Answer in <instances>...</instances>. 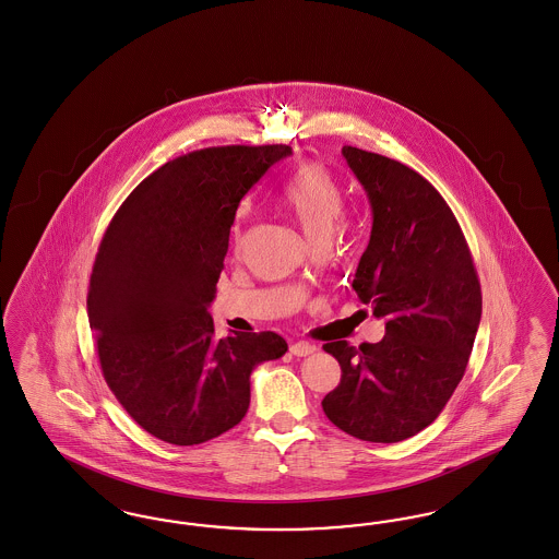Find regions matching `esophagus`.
<instances>
[{
  "label": "esophagus",
  "mask_w": 559,
  "mask_h": 559,
  "mask_svg": "<svg viewBox=\"0 0 559 559\" xmlns=\"http://www.w3.org/2000/svg\"><path fill=\"white\" fill-rule=\"evenodd\" d=\"M290 353L294 357H309L316 353V346L309 342H294L290 346Z\"/></svg>",
  "instance_id": "esophagus-1"
}]
</instances>
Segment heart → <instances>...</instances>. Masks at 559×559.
I'll use <instances>...</instances> for the list:
<instances>
[{
  "label": "heart",
  "instance_id": "b5f03b06",
  "mask_svg": "<svg viewBox=\"0 0 559 559\" xmlns=\"http://www.w3.org/2000/svg\"><path fill=\"white\" fill-rule=\"evenodd\" d=\"M280 204L313 246L330 242L346 213V195L338 179L317 163H309L292 175L282 190ZM231 240L236 250L242 248L240 225L234 227Z\"/></svg>",
  "mask_w": 559,
  "mask_h": 559
}]
</instances>
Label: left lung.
Masks as SVG:
<instances>
[{"mask_svg":"<svg viewBox=\"0 0 559 559\" xmlns=\"http://www.w3.org/2000/svg\"><path fill=\"white\" fill-rule=\"evenodd\" d=\"M342 154L373 215L353 288L386 321V336L323 346L342 376L321 407L350 437L399 442L430 426L462 382L483 292L462 227L428 179L376 152Z\"/></svg>","mask_w":559,"mask_h":559,"instance_id":"1","label":"left lung"}]
</instances>
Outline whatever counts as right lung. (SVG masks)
Returning a JSON list of instances; mask_svg holds the SVG:
<instances>
[{
	"label": "right lung",
	"instance_id": "right-lung-1",
	"mask_svg": "<svg viewBox=\"0 0 559 559\" xmlns=\"http://www.w3.org/2000/svg\"><path fill=\"white\" fill-rule=\"evenodd\" d=\"M290 146L204 147L127 195L97 248L87 292L102 376L152 437L190 447L238 426L250 373L280 359L275 332L215 338L213 302L238 204Z\"/></svg>",
	"mask_w": 559,
	"mask_h": 559
}]
</instances>
